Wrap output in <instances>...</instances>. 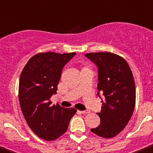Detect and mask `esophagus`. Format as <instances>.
Returning a JSON list of instances; mask_svg holds the SVG:
<instances>
[{"mask_svg":"<svg viewBox=\"0 0 153 153\" xmlns=\"http://www.w3.org/2000/svg\"><path fill=\"white\" fill-rule=\"evenodd\" d=\"M80 114H88V113H89V111H88V110H82V111H79Z\"/></svg>","mask_w":153,"mask_h":153,"instance_id":"34e87169","label":"esophagus"}]
</instances>
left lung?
<instances>
[{
	"label": "left lung",
	"mask_w": 153,
	"mask_h": 153,
	"mask_svg": "<svg viewBox=\"0 0 153 153\" xmlns=\"http://www.w3.org/2000/svg\"><path fill=\"white\" fill-rule=\"evenodd\" d=\"M85 56L98 68V96H104L98 127L91 131L100 137L113 138L130 120L135 106V84L127 61L110 52L85 53Z\"/></svg>",
	"instance_id": "left-lung-1"
}]
</instances>
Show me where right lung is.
<instances>
[{
    "label": "right lung",
    "mask_w": 153,
    "mask_h": 153,
    "mask_svg": "<svg viewBox=\"0 0 153 153\" xmlns=\"http://www.w3.org/2000/svg\"><path fill=\"white\" fill-rule=\"evenodd\" d=\"M75 53H39L31 57L20 75L19 99L27 124L38 137L53 141L65 133L77 110L52 105L63 68Z\"/></svg>",
    "instance_id": "obj_1"
}]
</instances>
